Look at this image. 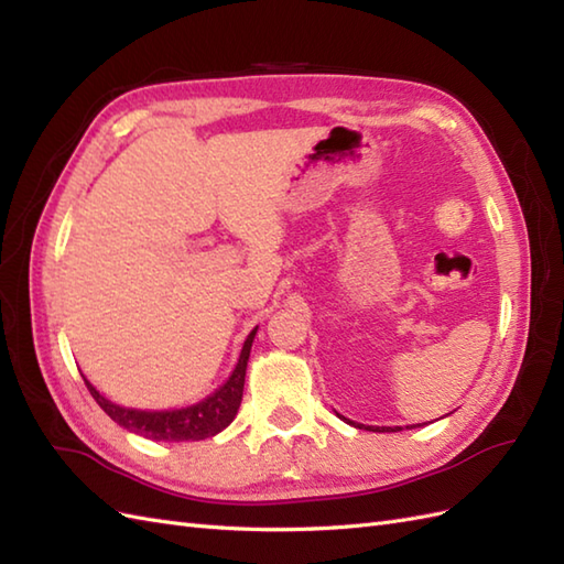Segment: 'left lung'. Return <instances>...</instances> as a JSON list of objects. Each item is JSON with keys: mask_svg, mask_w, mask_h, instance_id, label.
Returning <instances> with one entry per match:
<instances>
[{"mask_svg": "<svg viewBox=\"0 0 564 564\" xmlns=\"http://www.w3.org/2000/svg\"><path fill=\"white\" fill-rule=\"evenodd\" d=\"M344 419V416H341ZM344 422H349V419H344ZM349 424H354V422H349ZM356 429H361L364 424H354ZM366 431H402V429H392V426H364Z\"/></svg>", "mask_w": 564, "mask_h": 564, "instance_id": "left-lung-1", "label": "left lung"}]
</instances>
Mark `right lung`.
Returning <instances> with one entry per match:
<instances>
[{"mask_svg": "<svg viewBox=\"0 0 564 564\" xmlns=\"http://www.w3.org/2000/svg\"><path fill=\"white\" fill-rule=\"evenodd\" d=\"M254 334H257V329L247 337L230 380H227L218 392H213L208 400L191 404V406H186V410H172V412L126 410V406L106 400L89 380H84V382H87L91 398L97 400L101 410L109 414L116 424H121L123 429L133 431V434H140V436L152 438V441H203V438L220 434L225 426H230V422L239 410V402H242V390H245L247 361H249V351H251V341H254Z\"/></svg>", "mask_w": 564, "mask_h": 564, "instance_id": "add662e5", "label": "right lung"}]
</instances>
